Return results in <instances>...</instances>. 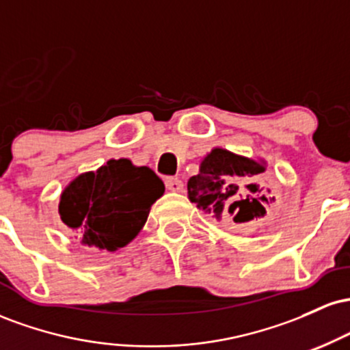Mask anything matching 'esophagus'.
<instances>
[{"instance_id": "esophagus-1", "label": "esophagus", "mask_w": 350, "mask_h": 350, "mask_svg": "<svg viewBox=\"0 0 350 350\" xmlns=\"http://www.w3.org/2000/svg\"><path fill=\"white\" fill-rule=\"evenodd\" d=\"M164 184H166L167 191H171V192H180L184 187L183 180H180L179 178H166Z\"/></svg>"}]
</instances>
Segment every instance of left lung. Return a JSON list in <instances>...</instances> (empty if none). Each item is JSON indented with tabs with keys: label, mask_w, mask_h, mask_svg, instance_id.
<instances>
[{
	"label": "left lung",
	"mask_w": 350,
	"mask_h": 350,
	"mask_svg": "<svg viewBox=\"0 0 350 350\" xmlns=\"http://www.w3.org/2000/svg\"><path fill=\"white\" fill-rule=\"evenodd\" d=\"M265 171L263 159L214 148L187 180V198L214 219L243 226L267 215V206L275 200L268 198V184L260 180Z\"/></svg>",
	"instance_id": "obj_1"
}]
</instances>
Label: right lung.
Instances as JSON below:
<instances>
[{
	"label": "right lung",
	"instance_id": "obj_1",
	"mask_svg": "<svg viewBox=\"0 0 350 350\" xmlns=\"http://www.w3.org/2000/svg\"><path fill=\"white\" fill-rule=\"evenodd\" d=\"M163 194V180L148 166L110 159L70 180L60 194L59 215L82 245L115 252L139 234Z\"/></svg>",
	"mask_w": 350,
	"mask_h": 350
}]
</instances>
